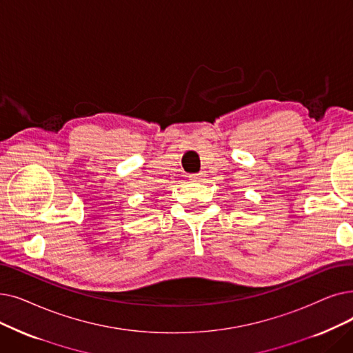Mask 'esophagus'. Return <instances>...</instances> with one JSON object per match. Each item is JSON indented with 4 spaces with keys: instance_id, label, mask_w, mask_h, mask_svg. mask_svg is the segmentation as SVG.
Returning <instances> with one entry per match:
<instances>
[{
    "instance_id": "esophagus-1",
    "label": "esophagus",
    "mask_w": 353,
    "mask_h": 353,
    "mask_svg": "<svg viewBox=\"0 0 353 353\" xmlns=\"http://www.w3.org/2000/svg\"><path fill=\"white\" fill-rule=\"evenodd\" d=\"M203 173H196V174H190V180H193V181H201V180H203Z\"/></svg>"
}]
</instances>
